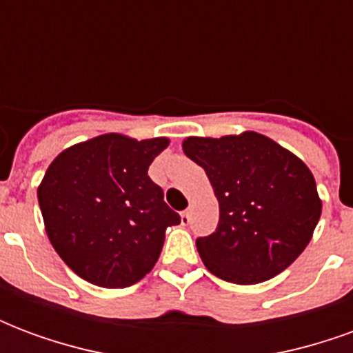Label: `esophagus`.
<instances>
[{
	"label": "esophagus",
	"mask_w": 353,
	"mask_h": 353,
	"mask_svg": "<svg viewBox=\"0 0 353 353\" xmlns=\"http://www.w3.org/2000/svg\"><path fill=\"white\" fill-rule=\"evenodd\" d=\"M181 221H183V225L191 221V208H187L185 212H181Z\"/></svg>",
	"instance_id": "34e87169"
}]
</instances>
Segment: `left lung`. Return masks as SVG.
Instances as JSON below:
<instances>
[{
  "instance_id": "8db88e82",
  "label": "left lung",
  "mask_w": 353,
  "mask_h": 353,
  "mask_svg": "<svg viewBox=\"0 0 353 353\" xmlns=\"http://www.w3.org/2000/svg\"><path fill=\"white\" fill-rule=\"evenodd\" d=\"M185 154L206 170L219 200L217 229L196 240L208 270L252 285L304 252L321 215L312 172L266 136L187 138Z\"/></svg>"
}]
</instances>
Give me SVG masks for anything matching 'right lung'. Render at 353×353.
I'll list each match as a JSON object with an SVG mask.
<instances>
[{
  "label": "right lung",
  "mask_w": 353,
  "mask_h": 353,
  "mask_svg": "<svg viewBox=\"0 0 353 353\" xmlns=\"http://www.w3.org/2000/svg\"><path fill=\"white\" fill-rule=\"evenodd\" d=\"M166 138L105 134L58 154L37 189L45 229L65 265L100 288H128L154 266L181 221L147 170Z\"/></svg>",
  "instance_id": "obj_1"
}]
</instances>
